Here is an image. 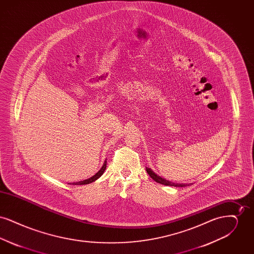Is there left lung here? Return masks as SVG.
I'll use <instances>...</instances> for the list:
<instances>
[{
  "instance_id": "1",
  "label": "left lung",
  "mask_w": 254,
  "mask_h": 254,
  "mask_svg": "<svg viewBox=\"0 0 254 254\" xmlns=\"http://www.w3.org/2000/svg\"><path fill=\"white\" fill-rule=\"evenodd\" d=\"M145 169H146L147 174H148L154 181L157 182L159 184H162V185H165V186H171V187H181V188L182 187H187V186H188V184H175V183L168 181V180H166V179H164V178L158 176L157 174H155V173L153 172V170H151V169L145 168ZM189 186H190V184H189Z\"/></svg>"
}]
</instances>
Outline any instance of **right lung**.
<instances>
[{"label":"right lung","mask_w":254,"mask_h":254,"mask_svg":"<svg viewBox=\"0 0 254 254\" xmlns=\"http://www.w3.org/2000/svg\"><path fill=\"white\" fill-rule=\"evenodd\" d=\"M106 168H107V160L104 162L103 167L97 172L95 175H93V176L90 177L89 179H85L84 181L77 182V183H72L71 185H87V184H90V183H92V182L96 181L98 178H100V177L103 175V173H104L105 170H106Z\"/></svg>","instance_id":"obj_1"}]
</instances>
